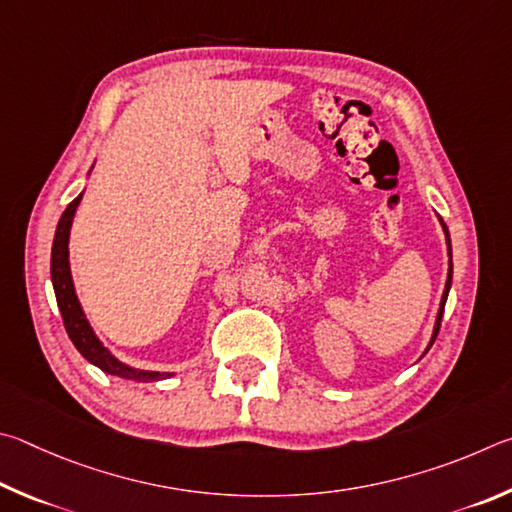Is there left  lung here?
Masks as SVG:
<instances>
[{
    "instance_id": "obj_1",
    "label": "left lung",
    "mask_w": 512,
    "mask_h": 512,
    "mask_svg": "<svg viewBox=\"0 0 512 512\" xmlns=\"http://www.w3.org/2000/svg\"><path fill=\"white\" fill-rule=\"evenodd\" d=\"M441 224H443V231H445V240H447V256H450V270H447V281H445V292H443V299H441V308H438V315H436V324H434V333H432V339H429V346L427 351L432 348V344L436 342V335L438 330H441V319H443V310H445V301H447V294H450V288H452V242H450V231H447L445 222L441 218Z\"/></svg>"
}]
</instances>
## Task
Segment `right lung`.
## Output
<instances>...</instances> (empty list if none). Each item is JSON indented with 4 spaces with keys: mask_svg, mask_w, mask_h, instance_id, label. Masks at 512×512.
Listing matches in <instances>:
<instances>
[{
    "mask_svg": "<svg viewBox=\"0 0 512 512\" xmlns=\"http://www.w3.org/2000/svg\"><path fill=\"white\" fill-rule=\"evenodd\" d=\"M80 197H83V193H80L74 202H69L65 213H62V218L56 227V236H53V247H51V283H53V292H56L62 321H65L67 335L87 362H92L101 371L114 375V378L132 380V382H155V380L170 378L173 373L132 369V366L116 360V357L103 346L101 339L96 337L92 326H89L83 308H80V301L76 297V288H74V281H71V270H69V231L80 204Z\"/></svg>",
    "mask_w": 512,
    "mask_h": 512,
    "instance_id": "add662e5",
    "label": "right lung"
}]
</instances>
